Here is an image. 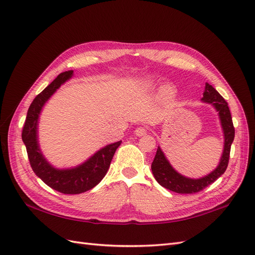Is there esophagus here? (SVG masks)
<instances>
[{"instance_id":"1","label":"esophagus","mask_w":255,"mask_h":255,"mask_svg":"<svg viewBox=\"0 0 255 255\" xmlns=\"http://www.w3.org/2000/svg\"><path fill=\"white\" fill-rule=\"evenodd\" d=\"M135 134H136V136H139V137L144 136V135L146 134V128H142V127L137 128L135 129Z\"/></svg>"}]
</instances>
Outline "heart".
Masks as SVG:
<instances>
[{"instance_id":"obj_1","label":"heart","mask_w":255,"mask_h":255,"mask_svg":"<svg viewBox=\"0 0 255 255\" xmlns=\"http://www.w3.org/2000/svg\"><path fill=\"white\" fill-rule=\"evenodd\" d=\"M155 87H156V84L152 81H148L144 84H142V89L145 91L154 90ZM174 95H175V91L171 85H165V86L161 87L159 90V98L166 102L171 101V100L174 98Z\"/></svg>"}]
</instances>
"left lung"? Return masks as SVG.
<instances>
[{
  "label": "left lung",
  "mask_w": 255,
  "mask_h": 255,
  "mask_svg": "<svg viewBox=\"0 0 255 255\" xmlns=\"http://www.w3.org/2000/svg\"><path fill=\"white\" fill-rule=\"evenodd\" d=\"M201 101L211 104L218 113L223 138H225L222 155L218 166L211 173L203 177H199V179H191V177L185 176L175 170L158 145L155 157L151 165L152 173L159 185L169 190L177 192V194H196V192L201 191L225 173L229 164L231 145L234 140L235 129L228 103L220 96L219 92L208 83L205 84Z\"/></svg>",
  "instance_id": "1"
}]
</instances>
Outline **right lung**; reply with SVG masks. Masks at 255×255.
Instances as JSON below:
<instances>
[{
  "mask_svg": "<svg viewBox=\"0 0 255 255\" xmlns=\"http://www.w3.org/2000/svg\"><path fill=\"white\" fill-rule=\"evenodd\" d=\"M72 75V70L60 73L34 99L27 111L22 130V140L26 146L29 164L33 171L48 186L67 195L82 194L97 186L105 176L114 154L121 144V140L107 144L97 151L87 160H85L83 164L72 168H56L52 166L43 156L38 142V121H39L40 113L48 100L55 94L61 85L70 80Z\"/></svg>",
  "mask_w": 255,
  "mask_h": 255,
  "instance_id": "1",
  "label": "right lung"
}]
</instances>
